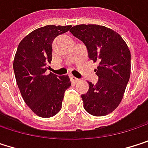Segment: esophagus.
Segmentation results:
<instances>
[{
	"instance_id": "obj_1",
	"label": "esophagus",
	"mask_w": 148,
	"mask_h": 148,
	"mask_svg": "<svg viewBox=\"0 0 148 148\" xmlns=\"http://www.w3.org/2000/svg\"><path fill=\"white\" fill-rule=\"evenodd\" d=\"M71 80L72 82H74V83H77V82L79 81L78 78H77V77H73V76H71Z\"/></svg>"
}]
</instances>
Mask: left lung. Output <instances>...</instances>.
<instances>
[{"label": "left lung", "mask_w": 148, "mask_h": 148, "mask_svg": "<svg viewBox=\"0 0 148 148\" xmlns=\"http://www.w3.org/2000/svg\"><path fill=\"white\" fill-rule=\"evenodd\" d=\"M86 46L90 59L98 61L97 84L88 82L82 94L84 110L95 116L106 115L121 103L130 77V51L116 32L99 25H77L70 30Z\"/></svg>", "instance_id": "left-lung-1"}]
</instances>
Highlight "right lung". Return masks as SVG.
<instances>
[{"label":"right lung","instance_id":"right-lung-1","mask_svg":"<svg viewBox=\"0 0 148 148\" xmlns=\"http://www.w3.org/2000/svg\"><path fill=\"white\" fill-rule=\"evenodd\" d=\"M71 27L49 25L38 28L18 45L14 60L16 82L27 105L40 117H51L60 111L64 92L71 85L67 75H45L53 39Z\"/></svg>","mask_w":148,"mask_h":148}]
</instances>
